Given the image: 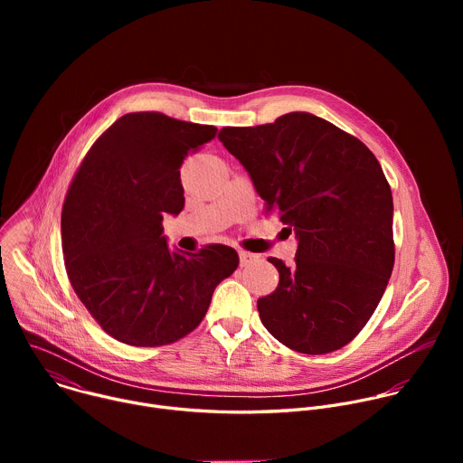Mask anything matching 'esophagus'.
<instances>
[{
    "instance_id": "esophagus-1",
    "label": "esophagus",
    "mask_w": 463,
    "mask_h": 463,
    "mask_svg": "<svg viewBox=\"0 0 463 463\" xmlns=\"http://www.w3.org/2000/svg\"><path fill=\"white\" fill-rule=\"evenodd\" d=\"M258 260V254H252V252H247V250H240V266L245 268V266H250L252 261Z\"/></svg>"
}]
</instances>
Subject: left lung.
Masks as SVG:
<instances>
[{
	"mask_svg": "<svg viewBox=\"0 0 463 463\" xmlns=\"http://www.w3.org/2000/svg\"><path fill=\"white\" fill-rule=\"evenodd\" d=\"M266 213L297 234L295 263L279 258V288L258 298L284 346L322 355L346 346L373 315L393 268V203L375 156L335 124L304 111L220 129Z\"/></svg>",
	"mask_w": 463,
	"mask_h": 463,
	"instance_id": "obj_1",
	"label": "left lung"
}]
</instances>
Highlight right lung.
Listing matches in <instances>:
<instances>
[{"label":"right lung","instance_id":"add662e5","mask_svg":"<svg viewBox=\"0 0 463 463\" xmlns=\"http://www.w3.org/2000/svg\"><path fill=\"white\" fill-rule=\"evenodd\" d=\"M216 131L157 111L122 115L70 184L61 207L65 271L91 317L124 345L156 348L188 335L238 268L232 247L183 254L163 236V218L184 207L183 159Z\"/></svg>","mask_w":463,"mask_h":463}]
</instances>
